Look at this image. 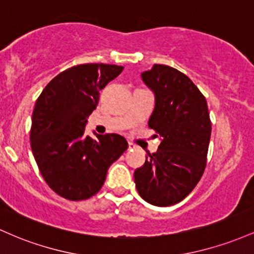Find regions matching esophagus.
<instances>
[{"label":"esophagus","instance_id":"1","mask_svg":"<svg viewBox=\"0 0 254 254\" xmlns=\"http://www.w3.org/2000/svg\"><path fill=\"white\" fill-rule=\"evenodd\" d=\"M135 148V144L131 143V142H129V149H133Z\"/></svg>","mask_w":254,"mask_h":254}]
</instances>
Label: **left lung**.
I'll return each instance as SVG.
<instances>
[{
  "instance_id": "left-lung-1",
  "label": "left lung",
  "mask_w": 254,
  "mask_h": 254,
  "mask_svg": "<svg viewBox=\"0 0 254 254\" xmlns=\"http://www.w3.org/2000/svg\"><path fill=\"white\" fill-rule=\"evenodd\" d=\"M142 80L155 94L148 125L161 143L135 171L136 188L149 204L173 205L196 188L205 170L211 135L208 105L196 84L172 66L154 64Z\"/></svg>"
}]
</instances>
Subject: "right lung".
I'll return each mask as SVG.
<instances>
[{"mask_svg":"<svg viewBox=\"0 0 254 254\" xmlns=\"http://www.w3.org/2000/svg\"><path fill=\"white\" fill-rule=\"evenodd\" d=\"M123 69L115 64H78L52 78L37 99L32 151L44 180L65 199L84 200L97 194L110 166L129 147L118 133L97 135V139L84 136L99 92Z\"/></svg>","mask_w":254,"mask_h":254,"instance_id":"obj_1","label":"right lung"}]
</instances>
